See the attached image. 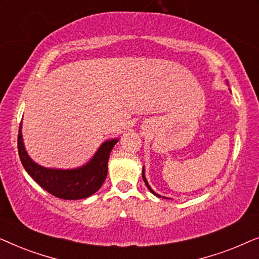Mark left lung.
Returning <instances> with one entry per match:
<instances>
[{
    "label": "left lung",
    "instance_id": "8db88e82",
    "mask_svg": "<svg viewBox=\"0 0 259 259\" xmlns=\"http://www.w3.org/2000/svg\"><path fill=\"white\" fill-rule=\"evenodd\" d=\"M143 179H144V182H145V184H146V186H147V189H148V190H150V191H151V192H152V193H153V194H154V196H157V197H160V196H159V194H157V193H155V192H154V191H153V190H152V189H151V187H150V185H148V183H147V180H146V178H145V173H144V169H143Z\"/></svg>",
    "mask_w": 259,
    "mask_h": 259
}]
</instances>
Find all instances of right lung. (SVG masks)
I'll return each mask as SVG.
<instances>
[{
	"label": "right lung",
	"instance_id": "1",
	"mask_svg": "<svg viewBox=\"0 0 259 259\" xmlns=\"http://www.w3.org/2000/svg\"><path fill=\"white\" fill-rule=\"evenodd\" d=\"M116 143L118 139L106 141L88 164L75 169L46 168L31 160L24 150L21 125L17 148L24 169L42 189L60 199L74 200L90 197L100 189L107 177L109 154Z\"/></svg>",
	"mask_w": 259,
	"mask_h": 259
}]
</instances>
